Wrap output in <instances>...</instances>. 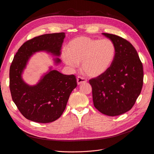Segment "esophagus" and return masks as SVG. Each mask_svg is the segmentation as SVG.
<instances>
[{
	"label": "esophagus",
	"instance_id": "obj_1",
	"mask_svg": "<svg viewBox=\"0 0 154 154\" xmlns=\"http://www.w3.org/2000/svg\"><path fill=\"white\" fill-rule=\"evenodd\" d=\"M86 81H87V80L85 78H83V77L78 76L77 78V83H78V85H81L83 83H86Z\"/></svg>",
	"mask_w": 154,
	"mask_h": 154
}]
</instances>
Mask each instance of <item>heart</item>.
<instances>
[{
  "label": "heart",
  "mask_w": 154,
  "mask_h": 154,
  "mask_svg": "<svg viewBox=\"0 0 154 154\" xmlns=\"http://www.w3.org/2000/svg\"><path fill=\"white\" fill-rule=\"evenodd\" d=\"M62 52V60L75 68L81 63V69L90 78L99 77L109 69L116 55V47L109 39L101 40L81 36L71 40Z\"/></svg>",
  "instance_id": "1"
}]
</instances>
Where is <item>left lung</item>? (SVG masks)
<instances>
[{
	"mask_svg": "<svg viewBox=\"0 0 154 154\" xmlns=\"http://www.w3.org/2000/svg\"><path fill=\"white\" fill-rule=\"evenodd\" d=\"M116 47V55L104 74L90 79L94 107L101 113L116 116L129 111L143 86V66L133 45L119 36L103 33Z\"/></svg>",
	"mask_w": 154,
	"mask_h": 154,
	"instance_id": "8db88e82",
	"label": "left lung"
}]
</instances>
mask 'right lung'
Here are the masks:
<instances>
[{"label":"right lung","instance_id":"obj_1","mask_svg":"<svg viewBox=\"0 0 154 154\" xmlns=\"http://www.w3.org/2000/svg\"><path fill=\"white\" fill-rule=\"evenodd\" d=\"M65 33H48L24 43L16 53L10 68V89L12 100L26 119L39 123L58 119L64 112L72 91L77 86L75 76L66 75L50 66L34 85L27 84L22 75L27 64L37 52L53 57L54 65L60 64L62 44Z\"/></svg>","mask_w":154,"mask_h":154}]
</instances>
